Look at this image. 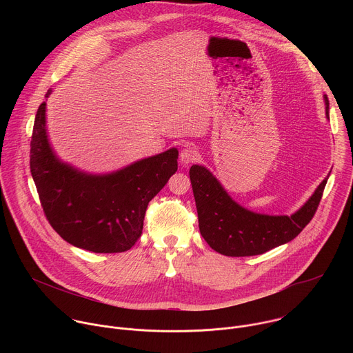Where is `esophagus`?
I'll use <instances>...</instances> for the list:
<instances>
[{
  "label": "esophagus",
  "mask_w": 353,
  "mask_h": 353,
  "mask_svg": "<svg viewBox=\"0 0 353 353\" xmlns=\"http://www.w3.org/2000/svg\"><path fill=\"white\" fill-rule=\"evenodd\" d=\"M198 159V152L196 149L192 146H185L181 149L180 152V161L183 165H190Z\"/></svg>",
  "instance_id": "obj_1"
}]
</instances>
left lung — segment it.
Returning <instances> with one entry per match:
<instances>
[{
  "mask_svg": "<svg viewBox=\"0 0 353 353\" xmlns=\"http://www.w3.org/2000/svg\"><path fill=\"white\" fill-rule=\"evenodd\" d=\"M328 117V97L324 96ZM190 180L198 212L199 232L218 253L228 257H247L293 240L313 219L321 201L327 179L307 203L290 216H270L251 212L228 195L210 170L192 165Z\"/></svg>",
  "mask_w": 353,
  "mask_h": 353,
  "instance_id": "8db88e82",
  "label": "left lung"
}]
</instances>
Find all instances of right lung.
<instances>
[{
    "mask_svg": "<svg viewBox=\"0 0 353 353\" xmlns=\"http://www.w3.org/2000/svg\"><path fill=\"white\" fill-rule=\"evenodd\" d=\"M177 158L173 148L112 174H85L56 158L46 135V102L37 109L30 173L43 212L65 241L92 253H123L137 243L149 201L177 172Z\"/></svg>",
    "mask_w": 353,
    "mask_h": 353,
    "instance_id": "obj_1",
    "label": "right lung"
}]
</instances>
